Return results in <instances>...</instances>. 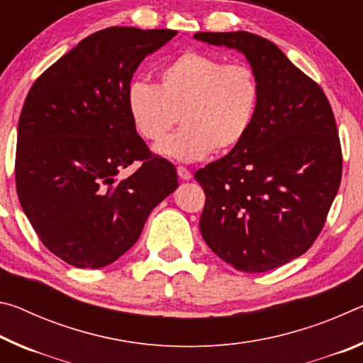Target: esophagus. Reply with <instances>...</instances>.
Instances as JSON below:
<instances>
[{
    "instance_id": "obj_1",
    "label": "esophagus",
    "mask_w": 363,
    "mask_h": 363,
    "mask_svg": "<svg viewBox=\"0 0 363 363\" xmlns=\"http://www.w3.org/2000/svg\"><path fill=\"white\" fill-rule=\"evenodd\" d=\"M177 174H179L181 179H184V181L192 179V173H190V171L184 167H177Z\"/></svg>"
}]
</instances>
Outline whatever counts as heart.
I'll return each instance as SVG.
<instances>
[{"instance_id": "1", "label": "heart", "mask_w": 363, "mask_h": 363, "mask_svg": "<svg viewBox=\"0 0 363 363\" xmlns=\"http://www.w3.org/2000/svg\"><path fill=\"white\" fill-rule=\"evenodd\" d=\"M259 102L251 67L225 64L210 54L187 51L157 73V84L133 83L126 108L134 130L147 143H162L177 121L182 130L157 147V153L192 163L213 149L227 152L247 136Z\"/></svg>"}]
</instances>
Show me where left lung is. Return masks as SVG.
I'll return each mask as SVG.
<instances>
[{"mask_svg":"<svg viewBox=\"0 0 363 363\" xmlns=\"http://www.w3.org/2000/svg\"><path fill=\"white\" fill-rule=\"evenodd\" d=\"M242 52L259 84L247 136L195 173L206 200L200 232L220 259L255 274L306 253L341 182L333 110L314 79L280 49L248 32L194 35Z\"/></svg>","mask_w":363,"mask_h":363,"instance_id":"obj_1","label":"left lung"}]
</instances>
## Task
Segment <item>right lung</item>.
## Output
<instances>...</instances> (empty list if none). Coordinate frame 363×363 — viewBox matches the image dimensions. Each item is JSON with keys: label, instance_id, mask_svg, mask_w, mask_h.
<instances>
[{"label": "right lung", "instance_id": "add662e5", "mask_svg": "<svg viewBox=\"0 0 363 363\" xmlns=\"http://www.w3.org/2000/svg\"><path fill=\"white\" fill-rule=\"evenodd\" d=\"M176 33L101 30L28 91L17 130V195L43 245L72 266L99 269L118 259L177 189L174 164L153 155L126 108L139 64ZM134 161L141 168L120 180Z\"/></svg>", "mask_w": 363, "mask_h": 363}]
</instances>
